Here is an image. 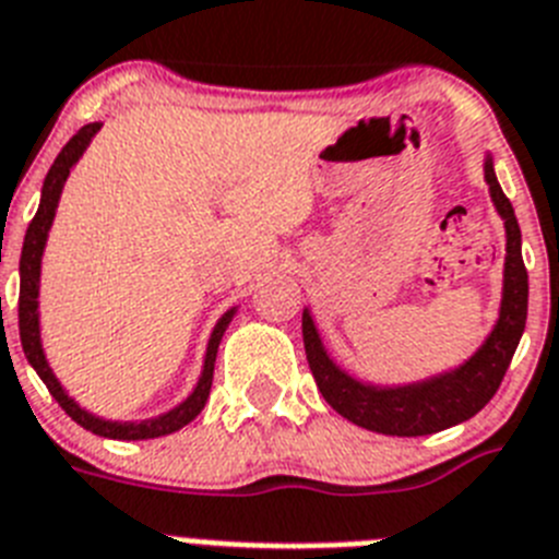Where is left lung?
Wrapping results in <instances>:
<instances>
[{"label": "left lung", "instance_id": "1", "mask_svg": "<svg viewBox=\"0 0 559 559\" xmlns=\"http://www.w3.org/2000/svg\"><path fill=\"white\" fill-rule=\"evenodd\" d=\"M486 181H489L491 199L506 218V287L500 321L489 341L480 346L475 358L466 367L435 378V381L417 383V386L401 389H374L364 386L355 378L344 374L326 358L316 323L304 312V349H307L309 369L316 378L321 395L326 397L337 415H344L352 424L364 426L381 435H397V438H417L431 431L449 429L475 417L503 383L514 349H518L528 316V272L520 252V224L511 201L497 185L491 162H486Z\"/></svg>", "mask_w": 559, "mask_h": 559}]
</instances>
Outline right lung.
<instances>
[{
    "mask_svg": "<svg viewBox=\"0 0 559 559\" xmlns=\"http://www.w3.org/2000/svg\"><path fill=\"white\" fill-rule=\"evenodd\" d=\"M98 130V124H84L73 139L62 147V153L56 156L53 167L45 176V187H41V201L39 210L33 215L31 227L25 233V243H22V258H19V337H22V349H25V358L31 360V367L39 372V378L45 381L50 395L56 397V403L68 412L79 426H84L93 435H102V438L112 440H150V438H162V435H170V431H178L181 426H187L192 417L199 415L207 403L210 386H213V367H215V352H218V344H222V335L227 330L229 318L233 312L218 321V326L213 330V337H210L207 346V360H204V374H201L199 386L187 397L178 409L167 412V415L156 417V420H142V424H112V420H102L96 415H87L84 409H79L76 403L64 395V389L59 386V381L50 372L48 360H45V352H41L39 344V316H36V307H39V261L41 250H45V238H48L50 222H53L56 204H59V192H62L64 178H68L70 167L79 162V156L84 153V147L91 144L93 133Z\"/></svg>",
    "mask_w": 559,
    "mask_h": 559,
    "instance_id": "obj_1",
    "label": "right lung"
}]
</instances>
